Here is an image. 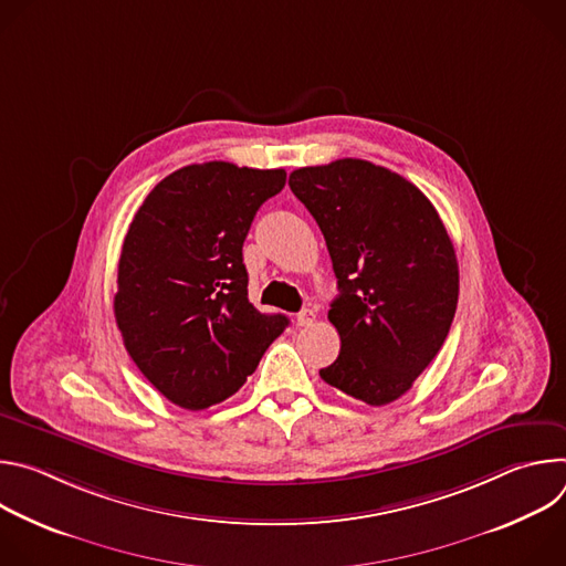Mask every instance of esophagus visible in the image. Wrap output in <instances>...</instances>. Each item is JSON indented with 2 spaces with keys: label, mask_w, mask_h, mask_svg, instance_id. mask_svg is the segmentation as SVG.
<instances>
[{
  "label": "esophagus",
  "mask_w": 566,
  "mask_h": 566,
  "mask_svg": "<svg viewBox=\"0 0 566 566\" xmlns=\"http://www.w3.org/2000/svg\"><path fill=\"white\" fill-rule=\"evenodd\" d=\"M313 319H315V313H313L311 308H304V311H300V313L295 315L297 327H311Z\"/></svg>",
  "instance_id": "obj_1"
}]
</instances>
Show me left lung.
<instances>
[{
    "mask_svg": "<svg viewBox=\"0 0 566 566\" xmlns=\"http://www.w3.org/2000/svg\"><path fill=\"white\" fill-rule=\"evenodd\" d=\"M289 186L325 234L340 289L329 308L340 354L319 376L387 406L450 332L459 266L448 230L415 184L363 158L293 170Z\"/></svg>",
    "mask_w": 566,
    "mask_h": 566,
    "instance_id": "1",
    "label": "left lung"
}]
</instances>
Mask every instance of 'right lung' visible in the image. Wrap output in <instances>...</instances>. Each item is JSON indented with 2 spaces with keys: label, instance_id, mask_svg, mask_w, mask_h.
Returning a JSON list of instances; mask_svg holds the SVG:
<instances>
[{
  "label": "right lung",
  "instance_id": "obj_1",
  "mask_svg": "<svg viewBox=\"0 0 566 566\" xmlns=\"http://www.w3.org/2000/svg\"><path fill=\"white\" fill-rule=\"evenodd\" d=\"M284 170L226 160L186 166L134 214L118 260L116 325L143 376L175 406L206 410L232 396L286 329L249 302L241 247Z\"/></svg>",
  "mask_w": 566,
  "mask_h": 566
}]
</instances>
